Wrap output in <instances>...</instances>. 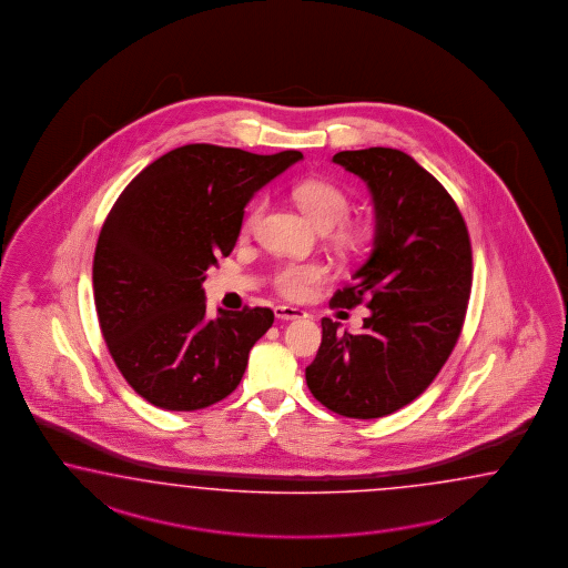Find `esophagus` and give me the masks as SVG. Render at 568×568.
<instances>
[{"label":"esophagus","instance_id":"34e87169","mask_svg":"<svg viewBox=\"0 0 568 568\" xmlns=\"http://www.w3.org/2000/svg\"><path fill=\"white\" fill-rule=\"evenodd\" d=\"M275 316L278 321H300V318H307V312L293 306H276Z\"/></svg>","mask_w":568,"mask_h":568}]
</instances>
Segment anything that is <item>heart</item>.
<instances>
[{
    "label": "heart",
    "mask_w": 568,
    "mask_h": 568,
    "mask_svg": "<svg viewBox=\"0 0 568 568\" xmlns=\"http://www.w3.org/2000/svg\"><path fill=\"white\" fill-rule=\"evenodd\" d=\"M293 199L300 204V209L306 213L307 219L321 227L333 230L341 225L352 211V202L347 194L328 182L321 180H307L293 187ZM264 213V202H256L244 219V230H254ZM324 273L321 264H283L275 275L276 292L290 300L306 297L310 287L323 281Z\"/></svg>",
    "instance_id": "obj_1"
}]
</instances>
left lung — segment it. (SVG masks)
I'll return each instance as SVG.
<instances>
[{
    "label": "left lung",
    "instance_id": "1",
    "mask_svg": "<svg viewBox=\"0 0 568 568\" xmlns=\"http://www.w3.org/2000/svg\"><path fill=\"white\" fill-rule=\"evenodd\" d=\"M368 185L374 240L353 285L331 306L366 302L359 333L323 318L307 388L331 412L355 419L393 414L419 397L445 366L471 293V244L455 200L414 156L397 149L333 156Z\"/></svg>",
    "mask_w": 568,
    "mask_h": 568
}]
</instances>
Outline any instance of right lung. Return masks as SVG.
I'll return each instance as SVG.
<instances>
[{"instance_id":"right-lung-1","label":"right lung","mask_w":568,"mask_h":568,"mask_svg":"<svg viewBox=\"0 0 568 568\" xmlns=\"http://www.w3.org/2000/svg\"><path fill=\"white\" fill-rule=\"evenodd\" d=\"M302 159L185 144L142 169L113 204L92 261L94 306L115 366L154 407L194 412L237 388L275 314L219 307L211 321L202 283L235 247L245 204Z\"/></svg>"}]
</instances>
